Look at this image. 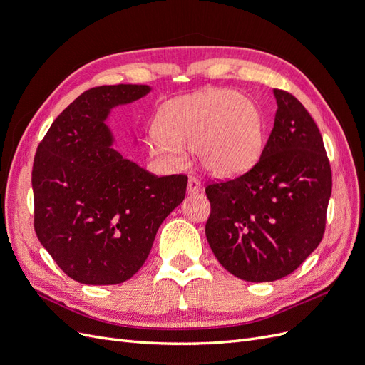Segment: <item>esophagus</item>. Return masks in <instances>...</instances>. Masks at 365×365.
I'll use <instances>...</instances> for the list:
<instances>
[{
  "label": "esophagus",
  "mask_w": 365,
  "mask_h": 365,
  "mask_svg": "<svg viewBox=\"0 0 365 365\" xmlns=\"http://www.w3.org/2000/svg\"><path fill=\"white\" fill-rule=\"evenodd\" d=\"M200 190H201V181L197 180V178H195V176H190L189 184H187V192L192 195V193H196V192H200Z\"/></svg>",
  "instance_id": "34e87169"
}]
</instances>
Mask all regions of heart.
Listing matches in <instances>:
<instances>
[{"mask_svg": "<svg viewBox=\"0 0 365 365\" xmlns=\"http://www.w3.org/2000/svg\"><path fill=\"white\" fill-rule=\"evenodd\" d=\"M263 141V117L252 98L233 90H205L165 103L148 146L172 168L182 165L187 148H195L208 173L235 178L257 163Z\"/></svg>", "mask_w": 365, "mask_h": 365, "instance_id": "heart-1", "label": "heart"}]
</instances>
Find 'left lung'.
Returning <instances> with one entry per match:
<instances>
[{"mask_svg":"<svg viewBox=\"0 0 365 365\" xmlns=\"http://www.w3.org/2000/svg\"><path fill=\"white\" fill-rule=\"evenodd\" d=\"M277 113L259 163L210 184L208 245L237 279L274 282L294 272L323 239L332 172L322 134L289 93L272 90Z\"/></svg>","mask_w":365,"mask_h":365,"instance_id":"obj_1","label":"left lung"}]
</instances>
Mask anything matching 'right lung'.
<instances>
[{"instance_id": "add662e5", "label": "right lung", "mask_w": 365, "mask_h": 365, "mask_svg": "<svg viewBox=\"0 0 365 365\" xmlns=\"http://www.w3.org/2000/svg\"><path fill=\"white\" fill-rule=\"evenodd\" d=\"M150 91L130 83L91 88L53 121L36 150V236L79 283L129 280L146 262L163 220L184 201L185 175L158 178L113 148L106 125L113 109Z\"/></svg>"}]
</instances>
